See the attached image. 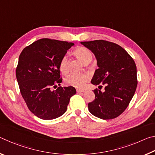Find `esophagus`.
<instances>
[{"mask_svg":"<svg viewBox=\"0 0 155 155\" xmlns=\"http://www.w3.org/2000/svg\"><path fill=\"white\" fill-rule=\"evenodd\" d=\"M77 91L78 93H83V92H84V91H85V90H81V89H77Z\"/></svg>","mask_w":155,"mask_h":155,"instance_id":"esophagus-1","label":"esophagus"}]
</instances>
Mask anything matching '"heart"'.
Instances as JSON below:
<instances>
[{"mask_svg": "<svg viewBox=\"0 0 155 155\" xmlns=\"http://www.w3.org/2000/svg\"><path fill=\"white\" fill-rule=\"evenodd\" d=\"M74 55L79 59L84 64H87L92 59V54L88 48L84 46H78L73 51ZM59 70L63 74L68 72V58L66 56H64L59 61ZM90 79V77L88 74H70L68 75L65 78V83L66 85L72 86L77 88H82L85 85Z\"/></svg>", "mask_w": 155, "mask_h": 155, "instance_id": "b5f03b06", "label": "heart"}]
</instances>
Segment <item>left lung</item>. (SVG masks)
Returning <instances> with one entry per match:
<instances>
[{
  "instance_id": "8db88e82",
  "label": "left lung",
  "mask_w": 155,
  "mask_h": 155,
  "mask_svg": "<svg viewBox=\"0 0 155 155\" xmlns=\"http://www.w3.org/2000/svg\"><path fill=\"white\" fill-rule=\"evenodd\" d=\"M95 54L98 68L91 82L105 85L104 91L94 90L95 99L88 103L94 116L114 119L127 108L137 85V68L134 60L125 50L111 41L99 40L81 42Z\"/></svg>"
}]
</instances>
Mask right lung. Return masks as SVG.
<instances>
[{
	"mask_svg": "<svg viewBox=\"0 0 155 155\" xmlns=\"http://www.w3.org/2000/svg\"><path fill=\"white\" fill-rule=\"evenodd\" d=\"M74 45L43 38L22 50L15 70L20 93L31 113L42 120L57 118L66 111L74 87L60 85L59 61Z\"/></svg>",
	"mask_w": 155,
	"mask_h": 155,
	"instance_id": "add662e5",
	"label": "right lung"
}]
</instances>
